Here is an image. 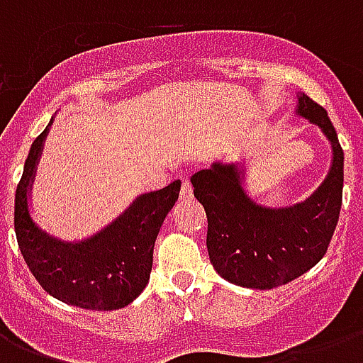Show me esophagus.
<instances>
[{
  "label": "esophagus",
  "instance_id": "1",
  "mask_svg": "<svg viewBox=\"0 0 363 363\" xmlns=\"http://www.w3.org/2000/svg\"><path fill=\"white\" fill-rule=\"evenodd\" d=\"M194 198V190H192V184L190 181H182V186H181V201H188V199Z\"/></svg>",
  "mask_w": 363,
  "mask_h": 363
}]
</instances>
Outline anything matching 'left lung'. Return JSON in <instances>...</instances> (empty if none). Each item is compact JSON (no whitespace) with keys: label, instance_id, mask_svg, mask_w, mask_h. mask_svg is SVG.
Returning a JSON list of instances; mask_svg holds the SVG:
<instances>
[{"label":"left lung","instance_id":"obj_1","mask_svg":"<svg viewBox=\"0 0 363 363\" xmlns=\"http://www.w3.org/2000/svg\"><path fill=\"white\" fill-rule=\"evenodd\" d=\"M296 115L320 128L332 145V165L301 203L265 207L245 188V164L215 162L194 173V196L207 213V250L222 279L271 290L298 279L326 254L343 201V148L324 107L298 94Z\"/></svg>","mask_w":363,"mask_h":363}]
</instances>
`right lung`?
Returning <instances> with one entry per match:
<instances>
[{
	"instance_id": "right-lung-1",
	"label": "right lung",
	"mask_w": 363,
	"mask_h": 363,
	"mask_svg": "<svg viewBox=\"0 0 363 363\" xmlns=\"http://www.w3.org/2000/svg\"><path fill=\"white\" fill-rule=\"evenodd\" d=\"M52 124V121H50ZM31 143L14 194V232L26 264L52 298L90 311H115L145 290L154 242L181 192V181L141 194L118 218L82 241H62L31 218L30 194L48 128Z\"/></svg>"
}]
</instances>
